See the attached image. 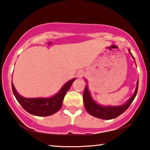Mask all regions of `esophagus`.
<instances>
[{"instance_id": "1", "label": "esophagus", "mask_w": 150, "mask_h": 150, "mask_svg": "<svg viewBox=\"0 0 150 150\" xmlns=\"http://www.w3.org/2000/svg\"><path fill=\"white\" fill-rule=\"evenodd\" d=\"M83 75V72L82 71H78L77 73V77L78 78H81Z\"/></svg>"}]
</instances>
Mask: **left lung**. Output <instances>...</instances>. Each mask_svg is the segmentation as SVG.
Returning a JSON list of instances; mask_svg holds the SVG:
<instances>
[{"instance_id":"1","label":"left lung","mask_w":150,"mask_h":150,"mask_svg":"<svg viewBox=\"0 0 150 150\" xmlns=\"http://www.w3.org/2000/svg\"><path fill=\"white\" fill-rule=\"evenodd\" d=\"M128 51L134 60V57L132 55L130 50L128 49ZM85 81L87 82L86 79H85ZM138 87H139V79L137 81V87H136L133 95L123 104L119 105H103L97 103L94 100L91 95V91H89L88 87L86 85L85 86L83 94V104H84L85 109L86 110L88 114L97 118L105 119V120H110V119L117 118V117L124 112L132 103L137 94Z\"/></svg>"}]
</instances>
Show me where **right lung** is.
Returning <instances> with one entry per match:
<instances>
[{"mask_svg":"<svg viewBox=\"0 0 150 150\" xmlns=\"http://www.w3.org/2000/svg\"><path fill=\"white\" fill-rule=\"evenodd\" d=\"M75 79L73 78L68 81L55 95L49 97L26 98L18 93L13 82H11V88L18 102L27 112L38 117H47L59 110L62 105L64 97Z\"/></svg>","mask_w":150,"mask_h":150,"instance_id":"right-lung-1","label":"right lung"}]
</instances>
